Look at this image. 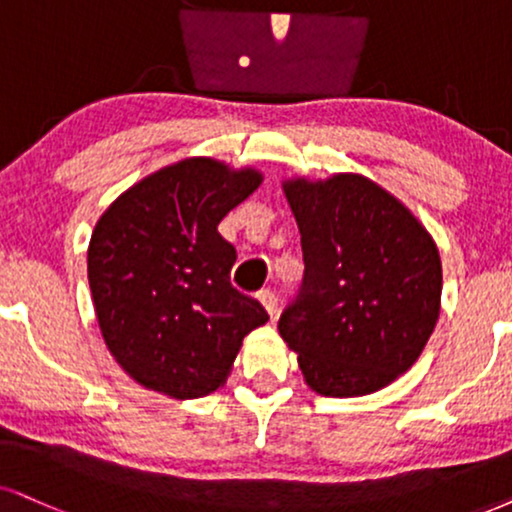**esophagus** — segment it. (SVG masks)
Here are the masks:
<instances>
[{"instance_id":"obj_1","label":"esophagus","mask_w":512,"mask_h":512,"mask_svg":"<svg viewBox=\"0 0 512 512\" xmlns=\"http://www.w3.org/2000/svg\"><path fill=\"white\" fill-rule=\"evenodd\" d=\"M257 300L262 302V307L267 309V314L271 316V319H274L276 316V312H278V300H276V295H274V290H269V288H264V290H260V293H257Z\"/></svg>"}]
</instances>
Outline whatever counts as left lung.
Wrapping results in <instances>:
<instances>
[{"mask_svg":"<svg viewBox=\"0 0 512 512\" xmlns=\"http://www.w3.org/2000/svg\"><path fill=\"white\" fill-rule=\"evenodd\" d=\"M304 276L278 319L307 385L361 397L406 373L435 331L437 245L397 198L359 174L286 181Z\"/></svg>","mask_w":512,"mask_h":512,"instance_id":"left-lung-1","label":"left lung"}]
</instances>
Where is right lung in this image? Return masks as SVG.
<instances>
[{"mask_svg": "<svg viewBox=\"0 0 512 512\" xmlns=\"http://www.w3.org/2000/svg\"><path fill=\"white\" fill-rule=\"evenodd\" d=\"M260 181L255 170L189 158L134 184L96 222L87 252L96 319L115 361L148 390L215 392L245 335L269 321L231 286L236 248L217 231Z\"/></svg>", "mask_w": 512, "mask_h": 512, "instance_id": "add662e5", "label": "right lung"}]
</instances>
